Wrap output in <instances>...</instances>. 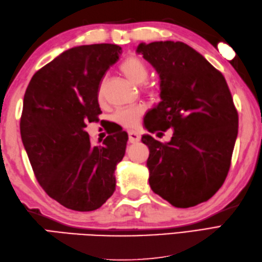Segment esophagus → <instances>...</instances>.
<instances>
[{
	"mask_svg": "<svg viewBox=\"0 0 262 262\" xmlns=\"http://www.w3.org/2000/svg\"><path fill=\"white\" fill-rule=\"evenodd\" d=\"M128 141H129V143H132V144L138 143L141 141V135L136 132L129 130V132H128Z\"/></svg>",
	"mask_w": 262,
	"mask_h": 262,
	"instance_id": "34e87169",
	"label": "esophagus"
}]
</instances>
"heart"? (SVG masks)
<instances>
[{
    "instance_id": "heart-1",
    "label": "heart",
    "mask_w": 262,
    "mask_h": 262,
    "mask_svg": "<svg viewBox=\"0 0 262 262\" xmlns=\"http://www.w3.org/2000/svg\"><path fill=\"white\" fill-rule=\"evenodd\" d=\"M119 70L133 84L141 85L143 84V91L146 94L154 93V86L152 83L147 82L148 68L146 63L136 55H130L122 60ZM104 93V81H101L98 88V100L102 101ZM144 108L142 105H134V107L122 108L116 111L115 119L119 122L121 126L127 128H134L138 125L141 117L144 115Z\"/></svg>"
}]
</instances>
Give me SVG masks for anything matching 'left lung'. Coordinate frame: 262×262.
Here are the masks:
<instances>
[{"label":"left lung","instance_id":"obj_1","mask_svg":"<svg viewBox=\"0 0 262 262\" xmlns=\"http://www.w3.org/2000/svg\"><path fill=\"white\" fill-rule=\"evenodd\" d=\"M137 52L161 80L162 101L146 116L145 127L149 133L174 129L169 143L142 138L149 148V186L174 207L207 202L229 173L238 130L225 77L181 41L140 43Z\"/></svg>","mask_w":262,"mask_h":262}]
</instances>
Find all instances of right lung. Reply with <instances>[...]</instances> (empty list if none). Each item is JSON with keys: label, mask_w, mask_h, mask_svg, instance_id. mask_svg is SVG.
I'll return each instance as SVG.
<instances>
[{"label": "right lung", "mask_w": 262, "mask_h": 262, "mask_svg": "<svg viewBox=\"0 0 262 262\" xmlns=\"http://www.w3.org/2000/svg\"><path fill=\"white\" fill-rule=\"evenodd\" d=\"M121 52L113 43L71 48L38 70L26 90L22 143L43 191L69 209H98L115 191L127 134L93 145L84 128L99 120L98 88Z\"/></svg>", "instance_id": "right-lung-1"}]
</instances>
